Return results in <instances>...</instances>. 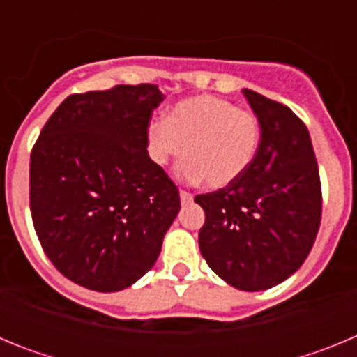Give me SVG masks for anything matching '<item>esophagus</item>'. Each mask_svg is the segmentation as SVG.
Instances as JSON below:
<instances>
[{"instance_id":"esophagus-1","label":"esophagus","mask_w":357,"mask_h":357,"mask_svg":"<svg viewBox=\"0 0 357 357\" xmlns=\"http://www.w3.org/2000/svg\"><path fill=\"white\" fill-rule=\"evenodd\" d=\"M181 202L182 204H189V202L193 200V195L189 193V191H185V189H181Z\"/></svg>"}]
</instances>
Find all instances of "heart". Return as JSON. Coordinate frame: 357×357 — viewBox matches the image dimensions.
Here are the masks:
<instances>
[{"mask_svg": "<svg viewBox=\"0 0 357 357\" xmlns=\"http://www.w3.org/2000/svg\"><path fill=\"white\" fill-rule=\"evenodd\" d=\"M261 143V123L252 110L238 109L218 96H195L172 109L166 121L148 127V153L166 166L184 153L178 166L185 181L206 178L211 188H223L247 172Z\"/></svg>", "mask_w": 357, "mask_h": 357, "instance_id": "1", "label": "heart"}]
</instances>
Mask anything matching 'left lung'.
I'll return each mask as SVG.
<instances>
[{"label":"left lung","mask_w":357,"mask_h":357,"mask_svg":"<svg viewBox=\"0 0 357 357\" xmlns=\"http://www.w3.org/2000/svg\"><path fill=\"white\" fill-rule=\"evenodd\" d=\"M261 123V143L239 178L197 195L204 259L243 291L273 288L302 266L321 218V185L307 127L289 107L243 89Z\"/></svg>","instance_id":"obj_1"}]
</instances>
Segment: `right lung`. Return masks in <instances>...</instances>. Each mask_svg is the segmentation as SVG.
I'll return each mask as SVG.
<instances>
[{"instance_id": "right-lung-1", "label": "right lung", "mask_w": 357, "mask_h": 357, "mask_svg": "<svg viewBox=\"0 0 357 357\" xmlns=\"http://www.w3.org/2000/svg\"><path fill=\"white\" fill-rule=\"evenodd\" d=\"M157 85L71 94L30 157V211L44 254L69 280L119 291L144 275L181 211L178 188L148 155Z\"/></svg>"}]
</instances>
